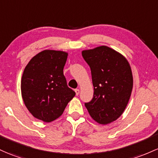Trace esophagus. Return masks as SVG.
Returning a JSON list of instances; mask_svg holds the SVG:
<instances>
[{"label":"esophagus","mask_w":158,"mask_h":158,"mask_svg":"<svg viewBox=\"0 0 158 158\" xmlns=\"http://www.w3.org/2000/svg\"><path fill=\"white\" fill-rule=\"evenodd\" d=\"M75 92H76V95H79V92H80V90H79V89H76L75 90Z\"/></svg>","instance_id":"obj_1"}]
</instances>
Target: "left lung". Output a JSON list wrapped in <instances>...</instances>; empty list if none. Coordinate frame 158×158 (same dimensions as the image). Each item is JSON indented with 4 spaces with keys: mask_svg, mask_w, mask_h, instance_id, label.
Here are the masks:
<instances>
[{
    "mask_svg": "<svg viewBox=\"0 0 158 158\" xmlns=\"http://www.w3.org/2000/svg\"><path fill=\"white\" fill-rule=\"evenodd\" d=\"M92 76L94 97L85 103L89 115L100 124L117 120L127 107L133 89L131 65L120 52L106 46L82 52Z\"/></svg>",
    "mask_w": 158,
    "mask_h": 158,
    "instance_id": "obj_1",
    "label": "left lung"
}]
</instances>
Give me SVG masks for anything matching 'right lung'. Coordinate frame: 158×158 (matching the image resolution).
Segmentation results:
<instances>
[{
	"instance_id": "obj_1",
	"label": "right lung",
	"mask_w": 158,
	"mask_h": 158,
	"mask_svg": "<svg viewBox=\"0 0 158 158\" xmlns=\"http://www.w3.org/2000/svg\"><path fill=\"white\" fill-rule=\"evenodd\" d=\"M67 56L66 52L46 49L26 65L21 92L25 106L35 118L46 123L55 121L76 95L64 76Z\"/></svg>"
}]
</instances>
